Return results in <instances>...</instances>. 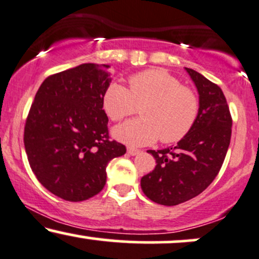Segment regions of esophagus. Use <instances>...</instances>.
I'll use <instances>...</instances> for the list:
<instances>
[{
	"instance_id": "1",
	"label": "esophagus",
	"mask_w": 259,
	"mask_h": 259,
	"mask_svg": "<svg viewBox=\"0 0 259 259\" xmlns=\"http://www.w3.org/2000/svg\"><path fill=\"white\" fill-rule=\"evenodd\" d=\"M127 153L130 155H132V156H136V155H139L142 153V150H139V149H136V148H128L127 149Z\"/></svg>"
}]
</instances>
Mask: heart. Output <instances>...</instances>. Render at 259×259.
<instances>
[{"instance_id": "b5f03b06", "label": "heart", "mask_w": 259, "mask_h": 259, "mask_svg": "<svg viewBox=\"0 0 259 259\" xmlns=\"http://www.w3.org/2000/svg\"><path fill=\"white\" fill-rule=\"evenodd\" d=\"M102 103L112 121H122L141 108V118L112 130L117 141L131 147L153 144L159 138L162 143L181 141L193 128L200 112L196 93L162 69L130 76L128 90L111 82L103 93Z\"/></svg>"}]
</instances>
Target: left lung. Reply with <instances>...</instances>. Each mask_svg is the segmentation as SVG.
I'll use <instances>...</instances> for the list:
<instances>
[{"mask_svg": "<svg viewBox=\"0 0 259 259\" xmlns=\"http://www.w3.org/2000/svg\"><path fill=\"white\" fill-rule=\"evenodd\" d=\"M185 70L199 92V116L175 148L149 150L156 166L141 181L143 193L151 201L165 206L188 201L213 182L232 137L233 120L221 88L195 70Z\"/></svg>", "mask_w": 259, "mask_h": 259, "instance_id": "1", "label": "left lung"}]
</instances>
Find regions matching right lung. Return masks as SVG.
<instances>
[{
  "label": "right lung",
  "mask_w": 259,
  "mask_h": 259,
  "mask_svg": "<svg viewBox=\"0 0 259 259\" xmlns=\"http://www.w3.org/2000/svg\"><path fill=\"white\" fill-rule=\"evenodd\" d=\"M109 65L87 63L48 76L27 115L24 145L30 167L47 190L66 201L102 191L106 166L126 147L109 141L103 93Z\"/></svg>",
  "instance_id": "1"
}]
</instances>
